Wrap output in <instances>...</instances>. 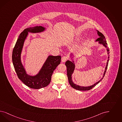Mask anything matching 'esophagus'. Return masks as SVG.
<instances>
[{
	"instance_id": "34e87169",
	"label": "esophagus",
	"mask_w": 122,
	"mask_h": 122,
	"mask_svg": "<svg viewBox=\"0 0 122 122\" xmlns=\"http://www.w3.org/2000/svg\"><path fill=\"white\" fill-rule=\"evenodd\" d=\"M68 59V57L67 56H63L62 58V62H65Z\"/></svg>"
}]
</instances>
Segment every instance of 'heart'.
<instances>
[{"mask_svg":"<svg viewBox=\"0 0 122 122\" xmlns=\"http://www.w3.org/2000/svg\"><path fill=\"white\" fill-rule=\"evenodd\" d=\"M81 39V37L79 36H74L73 38H72V40H73L74 41H80ZM79 48V46H75V48L77 49V48Z\"/></svg>","mask_w":122,"mask_h":122,"instance_id":"1","label":"heart"}]
</instances>
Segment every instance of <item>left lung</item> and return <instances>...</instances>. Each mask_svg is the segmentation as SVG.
<instances>
[{
    "instance_id": "obj_1",
    "label": "left lung",
    "mask_w": 122,
    "mask_h": 122,
    "mask_svg": "<svg viewBox=\"0 0 122 122\" xmlns=\"http://www.w3.org/2000/svg\"><path fill=\"white\" fill-rule=\"evenodd\" d=\"M96 31L97 32V34H98V36H99V38H98L97 39V40L96 41V42H98V44H99L100 45H102L103 46H104L105 48H106V51L107 52V54H108V59H107V63H106V66H105V71L104 72L103 76L99 81H98L96 83H94L92 85H91V86H80L79 85L75 84L72 81V75L74 71L75 70V60H74V58H75V56L74 54H73V53H71L70 55V58H71V61H70L69 60H67L65 62V65L67 67V78H68L69 83V84L71 85V86L72 88L76 89L77 90H79V91H88V90L92 89L93 87L95 86H96L97 84H98L102 80V79L103 78V77H104L105 75V72L106 71V70L107 69L109 61V47L108 46V45H107V43L106 42V41L105 40V36L103 35V34L101 33L98 30H96Z\"/></svg>"
}]
</instances>
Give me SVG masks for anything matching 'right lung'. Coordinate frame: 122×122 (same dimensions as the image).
<instances>
[{
	"mask_svg": "<svg viewBox=\"0 0 122 122\" xmlns=\"http://www.w3.org/2000/svg\"><path fill=\"white\" fill-rule=\"evenodd\" d=\"M46 29L43 26L37 25L24 30L20 34L13 50L12 61L17 75L23 83L31 88L39 89L47 86L51 82L54 71L61 62V56L49 55L40 71L35 75L27 74L21 62V53L28 33H41Z\"/></svg>",
	"mask_w": 122,
	"mask_h": 122,
	"instance_id": "obj_1",
	"label": "right lung"
}]
</instances>
